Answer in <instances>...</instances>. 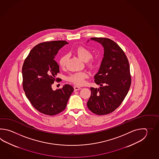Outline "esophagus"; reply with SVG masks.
I'll use <instances>...</instances> for the list:
<instances>
[{
    "mask_svg": "<svg viewBox=\"0 0 159 159\" xmlns=\"http://www.w3.org/2000/svg\"><path fill=\"white\" fill-rule=\"evenodd\" d=\"M81 88L80 87H79V86H74V90H75V91H77V90H80Z\"/></svg>",
    "mask_w": 159,
    "mask_h": 159,
    "instance_id": "esophagus-1",
    "label": "esophagus"
}]
</instances>
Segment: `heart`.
<instances>
[{
    "label": "heart",
    "instance_id": "b5f03b06",
    "mask_svg": "<svg viewBox=\"0 0 159 159\" xmlns=\"http://www.w3.org/2000/svg\"><path fill=\"white\" fill-rule=\"evenodd\" d=\"M76 54L81 60L86 62V64L90 68H95L97 65V60L93 57L91 51L87 48L80 46L75 50ZM68 61V55L64 54L59 60V64L61 68H64ZM89 75L86 71H80L72 73L68 75L66 78V81L71 82L76 85H82L84 84L85 80L88 78Z\"/></svg>",
    "mask_w": 159,
    "mask_h": 159
}]
</instances>
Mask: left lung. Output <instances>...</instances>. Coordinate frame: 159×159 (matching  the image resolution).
I'll return each instance as SVG.
<instances>
[{
	"label": "left lung",
	"mask_w": 159,
	"mask_h": 159,
	"mask_svg": "<svg viewBox=\"0 0 159 159\" xmlns=\"http://www.w3.org/2000/svg\"><path fill=\"white\" fill-rule=\"evenodd\" d=\"M104 48V57L94 82L101 86L91 88L87 106L97 115H107L121 105L131 84L129 60L124 51L114 41L105 37H91Z\"/></svg>",
	"instance_id": "8db88e82"
}]
</instances>
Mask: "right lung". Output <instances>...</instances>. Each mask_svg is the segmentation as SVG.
Instances as JSON below:
<instances>
[{
	"label": "right lung",
	"instance_id": "obj_1",
	"mask_svg": "<svg viewBox=\"0 0 159 159\" xmlns=\"http://www.w3.org/2000/svg\"><path fill=\"white\" fill-rule=\"evenodd\" d=\"M64 40L41 43L34 46L24 60L22 67L23 88L27 98L37 111L45 115H55L64 111L74 91L70 84L53 91L52 84L58 78L59 66L54 60Z\"/></svg>",
	"mask_w": 159,
	"mask_h": 159
}]
</instances>
